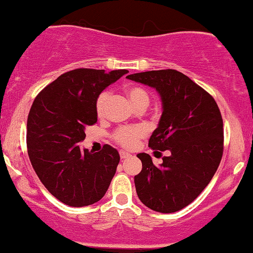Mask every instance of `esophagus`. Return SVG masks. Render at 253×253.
Masks as SVG:
<instances>
[{
	"label": "esophagus",
	"instance_id": "34e87169",
	"mask_svg": "<svg viewBox=\"0 0 253 253\" xmlns=\"http://www.w3.org/2000/svg\"><path fill=\"white\" fill-rule=\"evenodd\" d=\"M129 157H132L129 153H127V152H125V151H120L121 159H127V158H129Z\"/></svg>",
	"mask_w": 253,
	"mask_h": 253
}]
</instances>
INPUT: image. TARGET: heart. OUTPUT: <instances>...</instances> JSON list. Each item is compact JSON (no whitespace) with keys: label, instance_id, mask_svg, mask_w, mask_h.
Instances as JSON below:
<instances>
[{"label":"heart","instance_id":"b5f03b06","mask_svg":"<svg viewBox=\"0 0 253 253\" xmlns=\"http://www.w3.org/2000/svg\"><path fill=\"white\" fill-rule=\"evenodd\" d=\"M126 94L133 103L134 107H139V106H146L147 107L150 103V95L146 92L144 88L130 86L126 88ZM108 100V93L103 92L97 96L95 102V112L97 117H101L103 114V109H105L106 102ZM146 129L142 126H127L123 127V128L118 129L114 134V140L119 145L123 146L125 148H134L136 144L142 136H145Z\"/></svg>","mask_w":253,"mask_h":253}]
</instances>
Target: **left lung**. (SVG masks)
Returning a JSON list of instances; mask_svg holds the SVG:
<instances>
[{"label":"left lung","mask_w":253,"mask_h":253,"mask_svg":"<svg viewBox=\"0 0 253 253\" xmlns=\"http://www.w3.org/2000/svg\"><path fill=\"white\" fill-rule=\"evenodd\" d=\"M157 90L163 106L148 146L167 151L160 166L139 153L142 169L134 176L144 205L161 213L186 208L209 185L223 157V119L217 102L190 78L174 69L127 75Z\"/></svg>","instance_id":"1"}]
</instances>
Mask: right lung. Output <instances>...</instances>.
<instances>
[{"label":"right lung","mask_w":253,"mask_h":253,"mask_svg":"<svg viewBox=\"0 0 253 253\" xmlns=\"http://www.w3.org/2000/svg\"><path fill=\"white\" fill-rule=\"evenodd\" d=\"M127 73L74 69L48 84L33 102L27 121L30 163L44 187L66 205H92L107 192L119 152L105 145L92 153L79 142L86 138V127L96 123L97 96Z\"/></svg>","instance_id":"add662e5"}]
</instances>
